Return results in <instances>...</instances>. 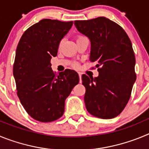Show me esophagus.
<instances>
[{"instance_id": "34e87169", "label": "esophagus", "mask_w": 149, "mask_h": 149, "mask_svg": "<svg viewBox=\"0 0 149 149\" xmlns=\"http://www.w3.org/2000/svg\"><path fill=\"white\" fill-rule=\"evenodd\" d=\"M79 77H80V82H81V73H78Z\"/></svg>"}]
</instances>
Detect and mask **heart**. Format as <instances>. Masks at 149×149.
Listing matches in <instances>:
<instances>
[{"label": "heart", "mask_w": 149, "mask_h": 149, "mask_svg": "<svg viewBox=\"0 0 149 149\" xmlns=\"http://www.w3.org/2000/svg\"><path fill=\"white\" fill-rule=\"evenodd\" d=\"M79 38H81V37H79ZM74 66H75V67H77V65H76V64H75V65H74Z\"/></svg>", "instance_id": "heart-1"}]
</instances>
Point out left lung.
<instances>
[{"label": "left lung", "mask_w": 149, "mask_h": 149, "mask_svg": "<svg viewBox=\"0 0 149 149\" xmlns=\"http://www.w3.org/2000/svg\"><path fill=\"white\" fill-rule=\"evenodd\" d=\"M74 25L90 40L89 60L97 63L98 72L94 78L82 75L86 110L101 119L114 118L127 105L136 81L131 40L122 27L105 17L75 21Z\"/></svg>", "instance_id": "obj_1"}]
</instances>
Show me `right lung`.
I'll return each instance as SVG.
<instances>
[{"label": "right lung", "instance_id": "add662e5", "mask_svg": "<svg viewBox=\"0 0 149 149\" xmlns=\"http://www.w3.org/2000/svg\"><path fill=\"white\" fill-rule=\"evenodd\" d=\"M73 22L42 19L24 33L17 46L13 76L17 94L33 119L42 122L58 119L65 101L79 83L78 74L65 69L56 75L51 59L57 55L60 41Z\"/></svg>", "mask_w": 149, "mask_h": 149}]
</instances>
